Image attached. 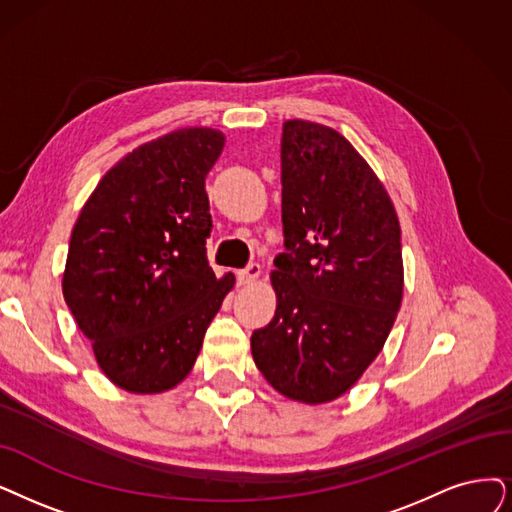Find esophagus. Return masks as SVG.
<instances>
[{
  "label": "esophagus",
  "mask_w": 512,
  "mask_h": 512,
  "mask_svg": "<svg viewBox=\"0 0 512 512\" xmlns=\"http://www.w3.org/2000/svg\"><path fill=\"white\" fill-rule=\"evenodd\" d=\"M260 273H262V269H260V264L258 262H252V264H248V267L245 269H241L239 273H237V279H239V283H252V281H256L258 277H260Z\"/></svg>",
  "instance_id": "34e87169"
}]
</instances>
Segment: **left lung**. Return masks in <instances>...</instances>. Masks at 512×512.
Instances as JSON below:
<instances>
[{"label":"left lung","instance_id":"obj_1","mask_svg":"<svg viewBox=\"0 0 512 512\" xmlns=\"http://www.w3.org/2000/svg\"><path fill=\"white\" fill-rule=\"evenodd\" d=\"M281 187L277 309L252 334V357L275 391L317 405L349 391L391 334L403 298L401 227L367 161L315 121L283 124Z\"/></svg>","mask_w":512,"mask_h":512}]
</instances>
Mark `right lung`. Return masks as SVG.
Masks as SVG:
<instances>
[{
    "label": "right lung",
    "instance_id": "obj_1",
    "mask_svg": "<svg viewBox=\"0 0 512 512\" xmlns=\"http://www.w3.org/2000/svg\"><path fill=\"white\" fill-rule=\"evenodd\" d=\"M222 147L212 128L145 142L100 178L73 227L65 302L100 370L128 393H163L189 376L235 285L206 254V176Z\"/></svg>",
    "mask_w": 512,
    "mask_h": 512
}]
</instances>
